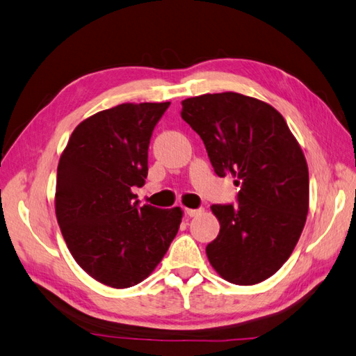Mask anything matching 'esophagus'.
<instances>
[{
    "label": "esophagus",
    "instance_id": "esophagus-1",
    "mask_svg": "<svg viewBox=\"0 0 356 356\" xmlns=\"http://www.w3.org/2000/svg\"><path fill=\"white\" fill-rule=\"evenodd\" d=\"M202 211V208H197V210H193V208H185V214L186 216H190V218H194V216H197V214H200Z\"/></svg>",
    "mask_w": 356,
    "mask_h": 356
}]
</instances>
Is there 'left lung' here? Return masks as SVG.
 Instances as JSON below:
<instances>
[{
	"instance_id": "8db88e82",
	"label": "left lung",
	"mask_w": 356,
	"mask_h": 356,
	"mask_svg": "<svg viewBox=\"0 0 356 356\" xmlns=\"http://www.w3.org/2000/svg\"><path fill=\"white\" fill-rule=\"evenodd\" d=\"M182 118L200 136L219 177L232 174L238 204H216L220 232L207 245L225 281L253 285L289 259L307 219L309 168L277 111L236 92L182 102Z\"/></svg>"
}]
</instances>
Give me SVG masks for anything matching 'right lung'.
Masks as SVG:
<instances>
[{"label":"right lung","mask_w":356,"mask_h":356,"mask_svg":"<svg viewBox=\"0 0 356 356\" xmlns=\"http://www.w3.org/2000/svg\"><path fill=\"white\" fill-rule=\"evenodd\" d=\"M165 103H123L83 120L57 170L55 213L69 252L114 289L148 277L182 222L180 208L138 205L132 186L148 176V148Z\"/></svg>","instance_id":"1"}]
</instances>
